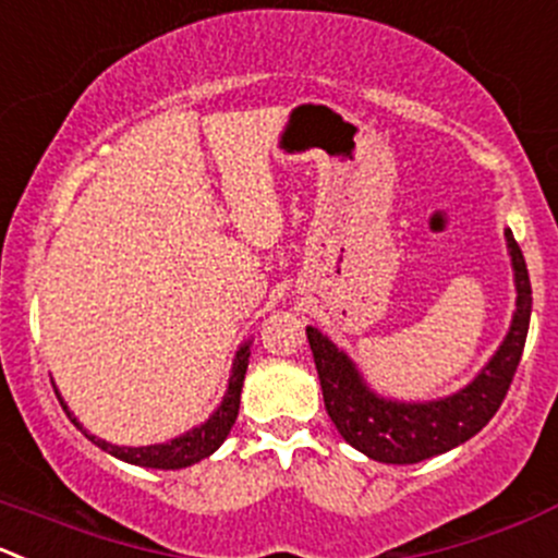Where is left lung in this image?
Masks as SVG:
<instances>
[{"instance_id": "left-lung-1", "label": "left lung", "mask_w": 558, "mask_h": 558, "mask_svg": "<svg viewBox=\"0 0 558 558\" xmlns=\"http://www.w3.org/2000/svg\"><path fill=\"white\" fill-rule=\"evenodd\" d=\"M505 236L518 294L510 332L505 335L488 365L466 387L447 398L423 400V403L381 398L367 387L345 351H340L316 327L305 329L329 420L338 434L362 456L378 463H398V466L420 463L469 441L499 411L521 362L529 318H532V283H529L526 262L510 229L505 231Z\"/></svg>"}]
</instances>
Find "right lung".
Here are the masks:
<instances>
[{"mask_svg": "<svg viewBox=\"0 0 558 558\" xmlns=\"http://www.w3.org/2000/svg\"><path fill=\"white\" fill-rule=\"evenodd\" d=\"M247 360H251V340L240 345L234 356V365H231V376H229V387H226L223 400H220L218 409L213 411L207 423L198 425V428L187 430V434L177 436V439L166 441V445H147V447H117V445H108L106 439H97V436L86 434L84 425L78 423L73 416V411L68 409V403L62 400V395L57 392L59 403H62L64 414L70 416V423L75 428H81L86 434V439L92 445H97L100 450H106L108 456L119 458L124 463H133V466H147V469H185L198 463L202 458H209L220 445L226 441L229 436L231 425H234L236 414H240V395H242V381H245V373H247Z\"/></svg>", "mask_w": 558, "mask_h": 558, "instance_id": "obj_1", "label": "right lung"}]
</instances>
